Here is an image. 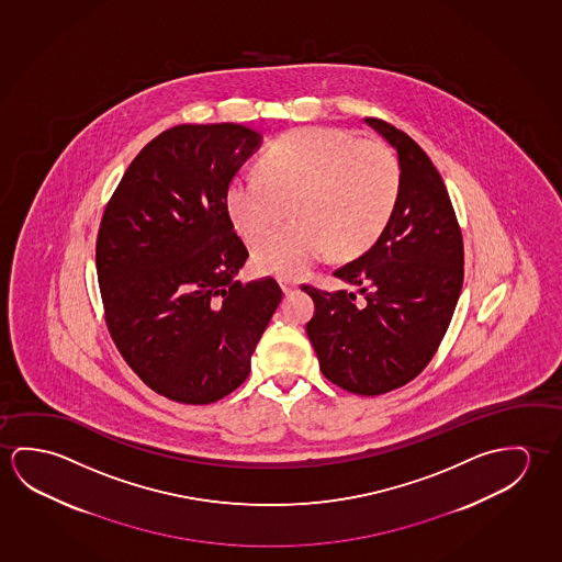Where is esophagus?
Masks as SVG:
<instances>
[{"label": "esophagus", "mask_w": 562, "mask_h": 562, "mask_svg": "<svg viewBox=\"0 0 562 562\" xmlns=\"http://www.w3.org/2000/svg\"><path fill=\"white\" fill-rule=\"evenodd\" d=\"M279 285H281V291L285 294H291L293 291H296L299 289V285H296V281H293V279H289V277H279Z\"/></svg>", "instance_id": "34e87169"}]
</instances>
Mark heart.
<instances>
[{
    "label": "heart",
    "mask_w": 562,
    "mask_h": 562,
    "mask_svg": "<svg viewBox=\"0 0 562 562\" xmlns=\"http://www.w3.org/2000/svg\"><path fill=\"white\" fill-rule=\"evenodd\" d=\"M401 196V168L386 146L330 126H304L281 136L263 156V173L232 179L226 206L246 240L285 218L251 251L261 273L299 277L328 258L369 250Z\"/></svg>",
    "instance_id": "heart-1"
}]
</instances>
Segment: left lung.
Instances as JSON below:
<instances>
[{"mask_svg":"<svg viewBox=\"0 0 562 562\" xmlns=\"http://www.w3.org/2000/svg\"><path fill=\"white\" fill-rule=\"evenodd\" d=\"M398 154L401 196L379 240L334 276L359 286L314 301L306 334L324 376L344 391L376 396L411 383L446 336L463 286V236L446 183L428 154L381 119H366Z\"/></svg>","mask_w":562,"mask_h":562,"instance_id":"1","label":"left lung"}]
</instances>
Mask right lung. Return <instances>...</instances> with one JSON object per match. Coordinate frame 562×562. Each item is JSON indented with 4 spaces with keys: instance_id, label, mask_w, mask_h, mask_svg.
<instances>
[{
    "instance_id": "1",
    "label": "right lung",
    "mask_w": 562,
    "mask_h": 562,
    "mask_svg": "<svg viewBox=\"0 0 562 562\" xmlns=\"http://www.w3.org/2000/svg\"><path fill=\"white\" fill-rule=\"evenodd\" d=\"M261 140L234 123L173 126L138 151L103 214L95 263L111 338L170 401L236 391L281 303L276 279H236L248 250L226 206Z\"/></svg>"
}]
</instances>
